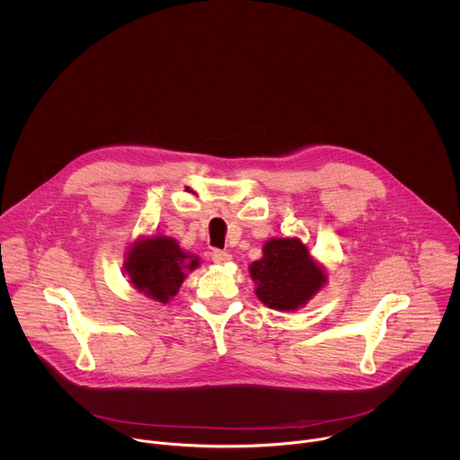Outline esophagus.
I'll return each instance as SVG.
<instances>
[{"label":"esophagus","mask_w":460,"mask_h":460,"mask_svg":"<svg viewBox=\"0 0 460 460\" xmlns=\"http://www.w3.org/2000/svg\"><path fill=\"white\" fill-rule=\"evenodd\" d=\"M230 261H232V255L226 253V252H219V250H217V252L212 253V262L214 263H219V265H221V263L230 262Z\"/></svg>","instance_id":"34e87169"}]
</instances>
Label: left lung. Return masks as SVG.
<instances>
[{
	"label": "left lung",
	"instance_id": "8db88e82",
	"mask_svg": "<svg viewBox=\"0 0 460 460\" xmlns=\"http://www.w3.org/2000/svg\"><path fill=\"white\" fill-rule=\"evenodd\" d=\"M255 294L265 306L296 312L308 305L328 283L324 265L297 237H272L262 248V259L250 263Z\"/></svg>",
	"mask_w": 460,
	"mask_h": 460
}]
</instances>
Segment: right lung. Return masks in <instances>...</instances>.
Masks as SVG:
<instances>
[{"label": "right lung", "instance_id": "obj_1", "mask_svg": "<svg viewBox=\"0 0 460 460\" xmlns=\"http://www.w3.org/2000/svg\"><path fill=\"white\" fill-rule=\"evenodd\" d=\"M198 267L197 255L188 253L173 237L163 234L136 239L124 261V270L132 287L163 305L177 296L188 272Z\"/></svg>", "mask_w": 460, "mask_h": 460}]
</instances>
